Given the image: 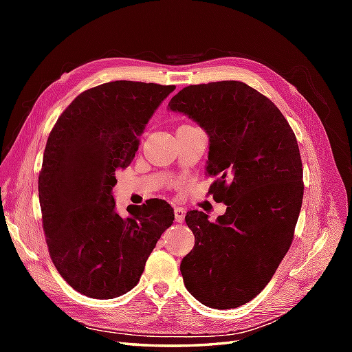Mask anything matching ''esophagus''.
Instances as JSON below:
<instances>
[{"label": "esophagus", "instance_id": "esophagus-1", "mask_svg": "<svg viewBox=\"0 0 352 352\" xmlns=\"http://www.w3.org/2000/svg\"><path fill=\"white\" fill-rule=\"evenodd\" d=\"M175 222H183L184 221V216H186V210L183 207H175Z\"/></svg>", "mask_w": 352, "mask_h": 352}]
</instances>
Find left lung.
Returning a JSON list of instances; mask_svg holds the SVG:
<instances>
[{
  "instance_id": "obj_1",
  "label": "left lung",
  "mask_w": 352,
  "mask_h": 352,
  "mask_svg": "<svg viewBox=\"0 0 352 352\" xmlns=\"http://www.w3.org/2000/svg\"><path fill=\"white\" fill-rule=\"evenodd\" d=\"M168 109L207 133L208 192L227 206L214 222L186 214L195 246L180 265L184 286L207 307L236 309L265 289L294 239L304 193L296 138L275 104L242 81L188 86Z\"/></svg>"
}]
</instances>
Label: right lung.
<instances>
[{
	"label": "right lung",
	"instance_id": "1",
	"mask_svg": "<svg viewBox=\"0 0 352 352\" xmlns=\"http://www.w3.org/2000/svg\"><path fill=\"white\" fill-rule=\"evenodd\" d=\"M175 86L110 81L80 94L45 146L39 175L42 222L52 263L80 294L111 300L130 292L174 208L154 199L122 218L111 197L149 119Z\"/></svg>",
	"mask_w": 352,
	"mask_h": 352
}]
</instances>
